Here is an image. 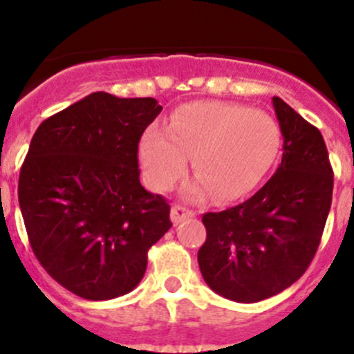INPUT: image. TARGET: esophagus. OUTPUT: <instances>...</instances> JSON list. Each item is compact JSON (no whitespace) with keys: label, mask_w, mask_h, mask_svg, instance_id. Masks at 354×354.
Instances as JSON below:
<instances>
[{"label":"esophagus","mask_w":354,"mask_h":354,"mask_svg":"<svg viewBox=\"0 0 354 354\" xmlns=\"http://www.w3.org/2000/svg\"><path fill=\"white\" fill-rule=\"evenodd\" d=\"M196 216V213L190 209H187V207L183 206H173L171 207V220H173L174 225H178V223H181L183 220H188V218Z\"/></svg>","instance_id":"obj_1"}]
</instances>
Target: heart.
<instances>
[{
	"label": "heart",
	"instance_id": "obj_1",
	"mask_svg": "<svg viewBox=\"0 0 354 354\" xmlns=\"http://www.w3.org/2000/svg\"><path fill=\"white\" fill-rule=\"evenodd\" d=\"M279 148L281 129L266 111L237 102L197 101L176 108L166 131L148 127L143 132L140 162L148 187L167 190L192 157L197 178L183 188L187 199L213 194L218 201H237L262 183Z\"/></svg>",
	"mask_w": 354,
	"mask_h": 354
}]
</instances>
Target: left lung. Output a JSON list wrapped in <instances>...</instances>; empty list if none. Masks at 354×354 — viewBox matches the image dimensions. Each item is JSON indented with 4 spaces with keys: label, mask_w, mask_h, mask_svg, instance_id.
Returning <instances> with one entry per match:
<instances>
[{
    "label": "left lung",
    "mask_w": 354,
    "mask_h": 354,
    "mask_svg": "<svg viewBox=\"0 0 354 354\" xmlns=\"http://www.w3.org/2000/svg\"><path fill=\"white\" fill-rule=\"evenodd\" d=\"M283 136L276 173L253 197L206 213V243L197 253L211 290L241 304L283 292L306 272L332 204L333 173L322 132L281 97H272Z\"/></svg>",
    "instance_id": "left-lung-1"
}]
</instances>
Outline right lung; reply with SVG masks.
Here are the masks:
<instances>
[{
  "label": "right lung",
  "instance_id": "add662e5",
  "mask_svg": "<svg viewBox=\"0 0 354 354\" xmlns=\"http://www.w3.org/2000/svg\"><path fill=\"white\" fill-rule=\"evenodd\" d=\"M162 106L92 92L41 122L19 176L36 259L59 285L110 300L143 279L148 250L171 229L169 204L145 190L138 143Z\"/></svg>",
  "mask_w": 354,
  "mask_h": 354
}]
</instances>
